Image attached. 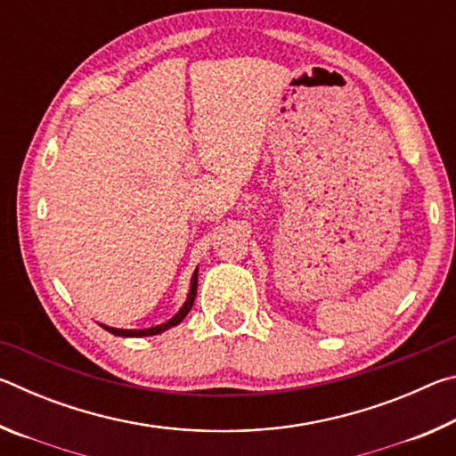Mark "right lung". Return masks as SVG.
Instances as JSON below:
<instances>
[{
    "label": "right lung",
    "instance_id": "add662e5",
    "mask_svg": "<svg viewBox=\"0 0 456 456\" xmlns=\"http://www.w3.org/2000/svg\"><path fill=\"white\" fill-rule=\"evenodd\" d=\"M197 275H199V267L195 269V273L191 277V289H189V296H187V302L183 304V307L179 312H176L171 320L165 322V323H159V326H152V328H146V330H118V328H110V326H104V323H100L106 331H110L114 336H122V338H142V336H154V334H160V331H165L168 328L176 326V323H181L184 320V315L191 312L192 304H195V297H197Z\"/></svg>",
    "mask_w": 456,
    "mask_h": 456
}]
</instances>
